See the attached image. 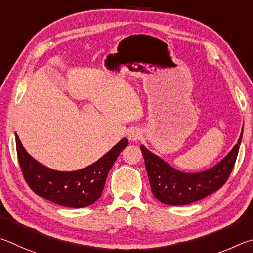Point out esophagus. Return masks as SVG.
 Masks as SVG:
<instances>
[{
	"label": "esophagus",
	"instance_id": "obj_1",
	"mask_svg": "<svg viewBox=\"0 0 253 253\" xmlns=\"http://www.w3.org/2000/svg\"><path fill=\"white\" fill-rule=\"evenodd\" d=\"M127 136H129V140L131 141L139 140L141 138V131L138 127H132V129H130L129 132H127Z\"/></svg>",
	"mask_w": 253,
	"mask_h": 253
}]
</instances>
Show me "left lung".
Segmentation results:
<instances>
[{
    "label": "left lung",
    "mask_w": 253,
    "mask_h": 253,
    "mask_svg": "<svg viewBox=\"0 0 253 253\" xmlns=\"http://www.w3.org/2000/svg\"><path fill=\"white\" fill-rule=\"evenodd\" d=\"M243 127L238 143L218 165L196 173L174 169L161 158L150 152L144 145H141L153 196L166 205L183 206L201 200L215 192L227 182L231 174L238 157Z\"/></svg>",
    "instance_id": "left-lung-1"
}]
</instances>
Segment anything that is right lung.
<instances>
[{"label": "right lung", "instance_id": "add662e5", "mask_svg": "<svg viewBox=\"0 0 253 253\" xmlns=\"http://www.w3.org/2000/svg\"><path fill=\"white\" fill-rule=\"evenodd\" d=\"M17 159L29 187L56 205L83 208L94 203L103 191L106 176L129 141L122 139L96 162L77 171H56L41 165L25 151L15 133Z\"/></svg>", "mask_w": 253, "mask_h": 253}]
</instances>
